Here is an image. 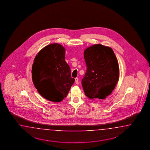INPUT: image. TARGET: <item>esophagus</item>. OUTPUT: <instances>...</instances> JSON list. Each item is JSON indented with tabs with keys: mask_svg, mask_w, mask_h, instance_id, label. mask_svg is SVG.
Listing matches in <instances>:
<instances>
[{
	"mask_svg": "<svg viewBox=\"0 0 150 150\" xmlns=\"http://www.w3.org/2000/svg\"><path fill=\"white\" fill-rule=\"evenodd\" d=\"M75 83H76V84H78L79 83V79L76 77V78H75Z\"/></svg>",
	"mask_w": 150,
	"mask_h": 150,
	"instance_id": "obj_1",
	"label": "esophagus"
}]
</instances>
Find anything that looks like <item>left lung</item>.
Returning a JSON list of instances; mask_svg holds the SVG:
<instances>
[{
  "mask_svg": "<svg viewBox=\"0 0 150 150\" xmlns=\"http://www.w3.org/2000/svg\"><path fill=\"white\" fill-rule=\"evenodd\" d=\"M86 64L82 85L85 95L91 100L105 99L112 93L119 78L118 60L112 49L95 45L84 51Z\"/></svg>",
  "mask_w": 150,
  "mask_h": 150,
  "instance_id": "left-lung-1",
  "label": "left lung"
}]
</instances>
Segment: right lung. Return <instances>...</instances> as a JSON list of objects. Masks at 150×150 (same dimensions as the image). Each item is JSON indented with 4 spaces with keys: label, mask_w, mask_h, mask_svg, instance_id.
I'll return each instance as SVG.
<instances>
[{
    "label": "right lung",
    "mask_w": 150,
    "mask_h": 150,
    "mask_svg": "<svg viewBox=\"0 0 150 150\" xmlns=\"http://www.w3.org/2000/svg\"><path fill=\"white\" fill-rule=\"evenodd\" d=\"M65 50L58 43L45 46L37 54L32 67L33 84L45 99L59 102L68 94L75 79L65 60Z\"/></svg>",
    "instance_id": "obj_1"
}]
</instances>
